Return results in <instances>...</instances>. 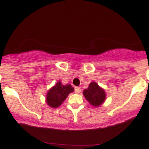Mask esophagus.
<instances>
[{
  "instance_id": "obj_1",
  "label": "esophagus",
  "mask_w": 149,
  "mask_h": 149,
  "mask_svg": "<svg viewBox=\"0 0 149 149\" xmlns=\"http://www.w3.org/2000/svg\"><path fill=\"white\" fill-rule=\"evenodd\" d=\"M75 93H79L81 92V88L79 87H75Z\"/></svg>"
}]
</instances>
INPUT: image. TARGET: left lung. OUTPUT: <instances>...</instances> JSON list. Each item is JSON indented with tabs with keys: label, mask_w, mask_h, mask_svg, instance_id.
I'll return each mask as SVG.
<instances>
[{
	"label": "left lung",
	"mask_w": 149,
	"mask_h": 149,
	"mask_svg": "<svg viewBox=\"0 0 149 149\" xmlns=\"http://www.w3.org/2000/svg\"><path fill=\"white\" fill-rule=\"evenodd\" d=\"M83 94L86 100L95 107L100 106L105 100L104 90L100 88L96 82L91 83L88 88L83 91Z\"/></svg>",
	"instance_id": "8db88e82"
}]
</instances>
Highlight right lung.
Instances as JSON below:
<instances>
[{
    "instance_id": "right-lung-1",
    "label": "right lung",
    "mask_w": 149,
    "mask_h": 149,
    "mask_svg": "<svg viewBox=\"0 0 149 149\" xmlns=\"http://www.w3.org/2000/svg\"><path fill=\"white\" fill-rule=\"evenodd\" d=\"M74 91L71 84L63 85L61 81L56 83L53 88L48 91L47 95V102L52 108H57L68 97V94Z\"/></svg>"
}]
</instances>
